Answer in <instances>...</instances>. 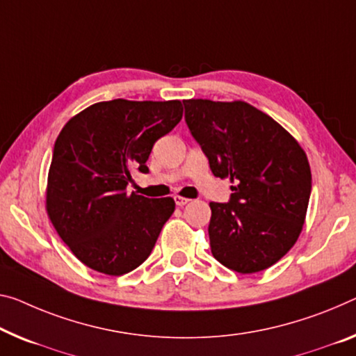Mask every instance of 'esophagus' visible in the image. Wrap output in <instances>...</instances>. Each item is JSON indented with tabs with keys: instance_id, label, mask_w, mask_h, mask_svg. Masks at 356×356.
I'll use <instances>...</instances> for the list:
<instances>
[{
	"instance_id": "esophagus-1",
	"label": "esophagus",
	"mask_w": 356,
	"mask_h": 356,
	"mask_svg": "<svg viewBox=\"0 0 356 356\" xmlns=\"http://www.w3.org/2000/svg\"><path fill=\"white\" fill-rule=\"evenodd\" d=\"M173 199H175V204H177L178 207H183L189 202V199H186V197H183V195H175Z\"/></svg>"
}]
</instances>
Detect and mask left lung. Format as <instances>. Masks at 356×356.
Masks as SVG:
<instances>
[{
	"label": "left lung",
	"mask_w": 356,
	"mask_h": 356,
	"mask_svg": "<svg viewBox=\"0 0 356 356\" xmlns=\"http://www.w3.org/2000/svg\"><path fill=\"white\" fill-rule=\"evenodd\" d=\"M186 124L215 177L232 183L229 204L210 202V247L238 273L280 261L299 238L312 189L298 140L247 102L183 100Z\"/></svg>",
	"instance_id": "1"
}]
</instances>
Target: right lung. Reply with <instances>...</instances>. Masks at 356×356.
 Returning a JSON list of instances; mask_svg holds the SVG:
<instances>
[{
  "label": "right lung",
  "mask_w": 356,
  "mask_h": 356,
  "mask_svg": "<svg viewBox=\"0 0 356 356\" xmlns=\"http://www.w3.org/2000/svg\"><path fill=\"white\" fill-rule=\"evenodd\" d=\"M181 118L179 100L118 98L94 103L63 125L49 167L46 211L84 266L119 277L151 254L175 200L125 188L135 168L147 173L152 146Z\"/></svg>",
  "instance_id": "right-lung-1"
}]
</instances>
